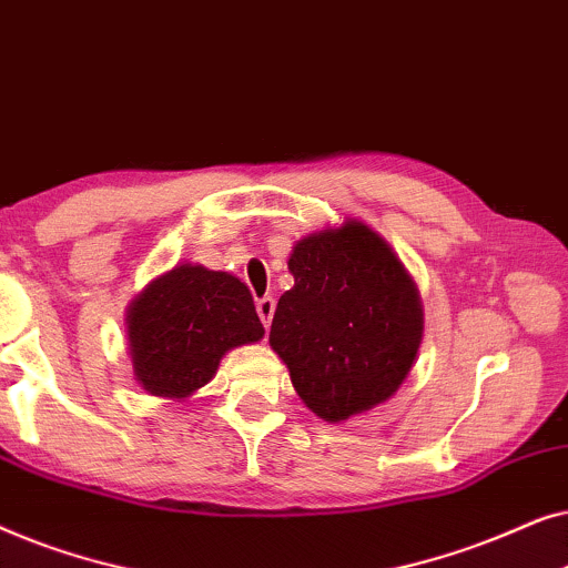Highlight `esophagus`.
Returning <instances> with one entry per match:
<instances>
[{
    "label": "esophagus",
    "instance_id": "34e87169",
    "mask_svg": "<svg viewBox=\"0 0 568 568\" xmlns=\"http://www.w3.org/2000/svg\"><path fill=\"white\" fill-rule=\"evenodd\" d=\"M255 310H258V317L263 321V325H271V317H274V310H276V300L261 297L258 302H255Z\"/></svg>",
    "mask_w": 568,
    "mask_h": 568
}]
</instances>
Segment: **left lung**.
<instances>
[{"mask_svg":"<svg viewBox=\"0 0 568 568\" xmlns=\"http://www.w3.org/2000/svg\"><path fill=\"white\" fill-rule=\"evenodd\" d=\"M294 286L278 300L268 344L302 403L341 424L390 400L424 338L416 282L369 224L344 220L300 237Z\"/></svg>","mask_w":568,"mask_h":568,"instance_id":"left-lung-1","label":"left lung"}]
</instances>
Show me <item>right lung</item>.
<instances>
[{
    "instance_id": "right-lung-1",
    "label": "right lung",
    "mask_w": 568,
    "mask_h": 568,
    "mask_svg": "<svg viewBox=\"0 0 568 568\" xmlns=\"http://www.w3.org/2000/svg\"><path fill=\"white\" fill-rule=\"evenodd\" d=\"M126 338L136 383L183 400L216 375L224 354L258 344L263 325L237 276L178 263L129 302Z\"/></svg>"
}]
</instances>
